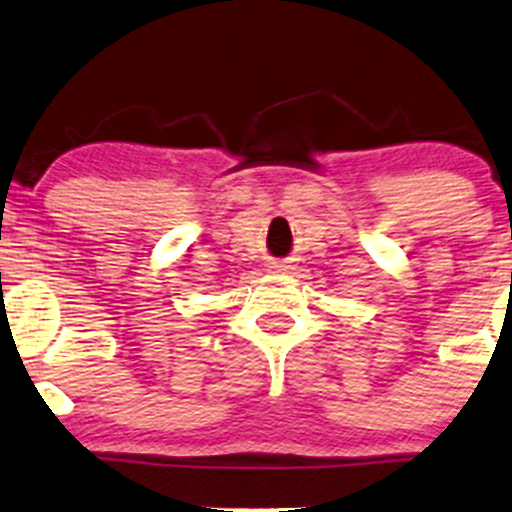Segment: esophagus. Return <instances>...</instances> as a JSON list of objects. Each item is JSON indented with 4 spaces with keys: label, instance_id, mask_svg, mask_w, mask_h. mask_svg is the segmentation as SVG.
Here are the masks:
<instances>
[{
    "label": "esophagus",
    "instance_id": "esophagus-1",
    "mask_svg": "<svg viewBox=\"0 0 512 512\" xmlns=\"http://www.w3.org/2000/svg\"><path fill=\"white\" fill-rule=\"evenodd\" d=\"M275 270L282 272V270H285V265H275Z\"/></svg>",
    "mask_w": 512,
    "mask_h": 512
}]
</instances>
